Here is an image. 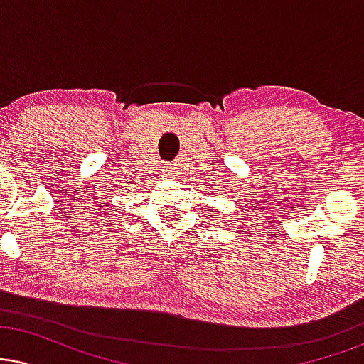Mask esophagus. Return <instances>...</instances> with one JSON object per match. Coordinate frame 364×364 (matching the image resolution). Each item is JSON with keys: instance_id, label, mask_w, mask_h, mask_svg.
<instances>
[{"instance_id": "obj_1", "label": "esophagus", "mask_w": 364, "mask_h": 364, "mask_svg": "<svg viewBox=\"0 0 364 364\" xmlns=\"http://www.w3.org/2000/svg\"><path fill=\"white\" fill-rule=\"evenodd\" d=\"M174 174H176V173H174L173 168H166V176L171 178V176H174Z\"/></svg>"}]
</instances>
